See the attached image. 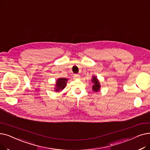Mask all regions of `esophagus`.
Listing matches in <instances>:
<instances>
[{
  "label": "esophagus",
  "instance_id": "34e87169",
  "mask_svg": "<svg viewBox=\"0 0 150 150\" xmlns=\"http://www.w3.org/2000/svg\"><path fill=\"white\" fill-rule=\"evenodd\" d=\"M80 77V76L79 74H75L74 76V78H75V79H79Z\"/></svg>",
  "mask_w": 150,
  "mask_h": 150
}]
</instances>
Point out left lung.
I'll use <instances>...</instances> for the list:
<instances>
[{
  "mask_svg": "<svg viewBox=\"0 0 150 150\" xmlns=\"http://www.w3.org/2000/svg\"><path fill=\"white\" fill-rule=\"evenodd\" d=\"M92 81L94 83L93 86V89L94 90V91H95V92H97V91H98L99 90V89L100 88L99 82L98 80L96 79V77H95V76H93Z\"/></svg>",
  "mask_w": 150,
  "mask_h": 150,
  "instance_id": "obj_1",
  "label": "left lung"
}]
</instances>
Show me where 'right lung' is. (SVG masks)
Returning <instances> with one entry per match:
<instances>
[{
  "label": "right lung",
  "mask_w": 150,
  "mask_h": 150,
  "mask_svg": "<svg viewBox=\"0 0 150 150\" xmlns=\"http://www.w3.org/2000/svg\"><path fill=\"white\" fill-rule=\"evenodd\" d=\"M67 79H59L57 81H56V91H59L62 90L65 86H66L67 84Z\"/></svg>",
  "instance_id": "right-lung-1"
}]
</instances>
